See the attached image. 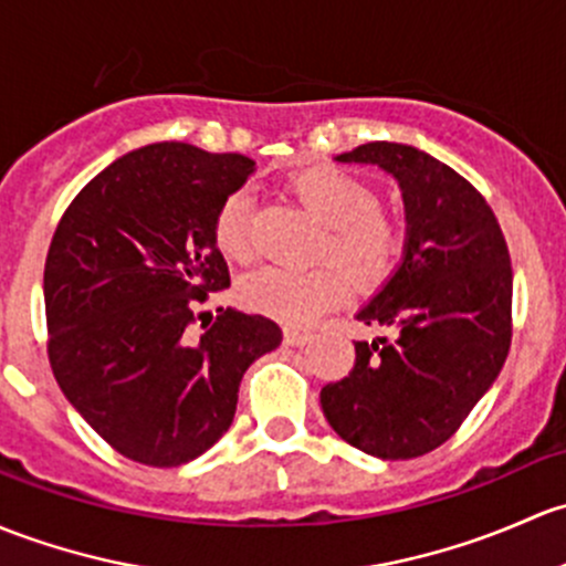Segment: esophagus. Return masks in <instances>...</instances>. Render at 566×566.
<instances>
[{
    "instance_id": "34e87169",
    "label": "esophagus",
    "mask_w": 566,
    "mask_h": 566,
    "mask_svg": "<svg viewBox=\"0 0 566 566\" xmlns=\"http://www.w3.org/2000/svg\"><path fill=\"white\" fill-rule=\"evenodd\" d=\"M284 342H287L290 347H303V344L312 342V333L298 328H284Z\"/></svg>"
}]
</instances>
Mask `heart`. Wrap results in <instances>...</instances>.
<instances>
[{"label": "heart", "instance_id": "heart-1", "mask_svg": "<svg viewBox=\"0 0 566 566\" xmlns=\"http://www.w3.org/2000/svg\"><path fill=\"white\" fill-rule=\"evenodd\" d=\"M290 189L303 208L325 224L319 258L336 260L360 290L382 284L396 271L403 252V230L392 213L374 206L371 187L338 168H306L290 178ZM213 241L230 260L247 263L252 243V195L235 189L213 217ZM336 265L306 271L265 265L238 284V298L252 312L287 325H306L338 306L349 283Z\"/></svg>", "mask_w": 566, "mask_h": 566}]
</instances>
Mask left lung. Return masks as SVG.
Wrapping results in <instances>:
<instances>
[{"instance_id": "8db88e82", "label": "left lung", "mask_w": 566, "mask_h": 566, "mask_svg": "<svg viewBox=\"0 0 566 566\" xmlns=\"http://www.w3.org/2000/svg\"><path fill=\"white\" fill-rule=\"evenodd\" d=\"M338 163L377 165L401 187L403 260L358 312L390 338L355 342V366L319 403L344 442L382 461L437 450L502 371L513 338V268L483 195L403 143H363Z\"/></svg>"}]
</instances>
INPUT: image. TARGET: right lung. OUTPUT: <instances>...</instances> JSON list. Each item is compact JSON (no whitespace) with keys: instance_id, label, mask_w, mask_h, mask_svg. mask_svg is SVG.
I'll list each match as a JSON object with an SVG mask.
<instances>
[{"instance_id":"right-lung-1","label":"right lung","mask_w":566,"mask_h":566,"mask_svg":"<svg viewBox=\"0 0 566 566\" xmlns=\"http://www.w3.org/2000/svg\"><path fill=\"white\" fill-rule=\"evenodd\" d=\"M252 174L241 154L151 143L94 176L53 233L43 276L53 377L129 461L163 469L203 455L233 423L243 371L282 344L263 314H198L230 287L213 217Z\"/></svg>"}]
</instances>
